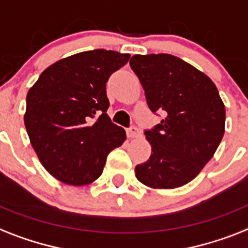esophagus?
I'll use <instances>...</instances> for the list:
<instances>
[{"instance_id":"1","label":"esophagus","mask_w":248,"mask_h":248,"mask_svg":"<svg viewBox=\"0 0 248 248\" xmlns=\"http://www.w3.org/2000/svg\"><path fill=\"white\" fill-rule=\"evenodd\" d=\"M140 136V131L136 127H131L127 130V138L128 139H136Z\"/></svg>"}]
</instances>
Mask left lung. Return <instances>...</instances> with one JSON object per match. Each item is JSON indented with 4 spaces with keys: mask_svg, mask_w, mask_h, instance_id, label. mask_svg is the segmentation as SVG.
Returning a JSON list of instances; mask_svg holds the SVG:
<instances>
[{
    "mask_svg": "<svg viewBox=\"0 0 248 248\" xmlns=\"http://www.w3.org/2000/svg\"><path fill=\"white\" fill-rule=\"evenodd\" d=\"M130 66L152 112L166 118L145 131L152 155L135 167L142 185L170 190L192 181L213 158L225 131V107L208 75L172 54H135Z\"/></svg>",
    "mask_w": 248,
    "mask_h": 248,
    "instance_id": "left-lung-1",
    "label": "left lung"
}]
</instances>
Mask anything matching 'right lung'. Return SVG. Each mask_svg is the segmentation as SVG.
Returning <instances> with one entry per match:
<instances>
[{"label": "right lung", "mask_w": 248, "mask_h": 248, "mask_svg": "<svg viewBox=\"0 0 248 248\" xmlns=\"http://www.w3.org/2000/svg\"><path fill=\"white\" fill-rule=\"evenodd\" d=\"M130 60L106 49L80 52L47 67L26 95L24 124L42 166L56 180L85 186L126 140L110 122L106 82Z\"/></svg>", "instance_id": "right-lung-1"}]
</instances>
